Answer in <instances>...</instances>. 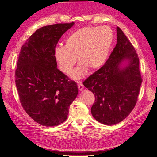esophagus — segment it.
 Listing matches in <instances>:
<instances>
[{
	"mask_svg": "<svg viewBox=\"0 0 157 157\" xmlns=\"http://www.w3.org/2000/svg\"><path fill=\"white\" fill-rule=\"evenodd\" d=\"M78 88L80 91H82V90L84 89V86L82 82H78Z\"/></svg>",
	"mask_w": 157,
	"mask_h": 157,
	"instance_id": "34e87169",
	"label": "esophagus"
}]
</instances>
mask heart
Masks as SVG:
<instances>
[{
    "instance_id": "1",
    "label": "heart",
    "mask_w": 157,
    "mask_h": 157,
    "mask_svg": "<svg viewBox=\"0 0 157 157\" xmlns=\"http://www.w3.org/2000/svg\"><path fill=\"white\" fill-rule=\"evenodd\" d=\"M113 33L110 27H86L73 32L63 46L55 50V58L60 70L69 74L78 59L79 65L71 77L82 78L88 69H97L105 63L112 44Z\"/></svg>"
}]
</instances>
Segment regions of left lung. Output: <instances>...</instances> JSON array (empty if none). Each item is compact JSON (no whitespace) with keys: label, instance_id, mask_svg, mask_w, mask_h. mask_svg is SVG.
Instances as JSON below:
<instances>
[{"label":"left lung","instance_id":"left-lung-1","mask_svg":"<svg viewBox=\"0 0 157 157\" xmlns=\"http://www.w3.org/2000/svg\"><path fill=\"white\" fill-rule=\"evenodd\" d=\"M117 36V43L106 63L83 82L95 96L92 116L109 126L118 124L130 115L142 82L139 58L134 46L118 27ZM125 60L128 63L122 68Z\"/></svg>","mask_w":157,"mask_h":157}]
</instances>
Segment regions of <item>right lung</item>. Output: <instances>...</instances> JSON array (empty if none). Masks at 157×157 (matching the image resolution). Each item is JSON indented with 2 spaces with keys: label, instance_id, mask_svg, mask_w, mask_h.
I'll list each match as a JSON object with an SVG mask.
<instances>
[{
  "label": "right lung",
  "instance_id": "obj_1",
  "mask_svg": "<svg viewBox=\"0 0 157 157\" xmlns=\"http://www.w3.org/2000/svg\"><path fill=\"white\" fill-rule=\"evenodd\" d=\"M74 22L39 28L21 47L15 71L21 105L31 118L44 126H56L67 118L78 88L57 68L55 48Z\"/></svg>",
  "mask_w": 157,
  "mask_h": 157
}]
</instances>
